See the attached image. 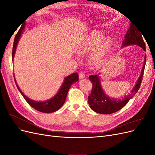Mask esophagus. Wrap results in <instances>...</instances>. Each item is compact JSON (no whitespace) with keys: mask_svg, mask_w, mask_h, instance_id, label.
<instances>
[{"mask_svg":"<svg viewBox=\"0 0 155 155\" xmlns=\"http://www.w3.org/2000/svg\"><path fill=\"white\" fill-rule=\"evenodd\" d=\"M84 78H85V74H84V73L81 72V73L79 74V79H83Z\"/></svg>","mask_w":155,"mask_h":155,"instance_id":"34e87169","label":"esophagus"}]
</instances>
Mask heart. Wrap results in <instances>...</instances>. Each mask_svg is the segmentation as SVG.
I'll list each match as a JSON object with an SVG mask.
<instances>
[{
    "label": "heart",
    "mask_w": 155,
    "mask_h": 155,
    "mask_svg": "<svg viewBox=\"0 0 155 155\" xmlns=\"http://www.w3.org/2000/svg\"><path fill=\"white\" fill-rule=\"evenodd\" d=\"M101 33L94 31L85 37L78 46L79 54H87L96 49L90 56V62L94 68L104 64L113 45V41L109 37L101 42Z\"/></svg>",
    "instance_id": "heart-1"
}]
</instances>
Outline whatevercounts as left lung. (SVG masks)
<instances>
[{
    "instance_id": "1",
    "label": "left lung",
    "mask_w": 155,
    "mask_h": 155,
    "mask_svg": "<svg viewBox=\"0 0 155 155\" xmlns=\"http://www.w3.org/2000/svg\"><path fill=\"white\" fill-rule=\"evenodd\" d=\"M142 33L138 29L135 25L130 22V27L126 33L125 39L123 41V46L131 45H137L140 46L145 51V45L142 35ZM146 62V55H145L144 64L142 68L141 74L136 83L134 87L131 90L128 96H125L121 99H114L107 96L103 91L100 79L98 75H91L89 76V79L92 84V89L91 94L88 96V104L91 109L97 113L101 114H109L120 110L127 104L139 90L142 81L144 69Z\"/></svg>"
}]
</instances>
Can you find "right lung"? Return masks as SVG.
Returning a JSON list of instances; mask_svg holds the SVG:
<instances>
[{
	"mask_svg": "<svg viewBox=\"0 0 155 155\" xmlns=\"http://www.w3.org/2000/svg\"><path fill=\"white\" fill-rule=\"evenodd\" d=\"M25 27V23L22 24L21 28L19 29V30H18L17 35H15V39H14L13 50H12L13 59L14 58V55H15V52L18 40L20 39L21 35L22 34L23 30H24ZM14 79H15V82L16 83L18 90L19 91L22 96L24 97L25 100L28 102V104L31 107H33L35 110L41 112L51 113V112H55L56 110H59L60 108L63 106L65 100H66V97L67 96L68 90L74 83L77 82L78 81L79 76H78V73L76 72L72 74H70L67 78H65L63 85L61 87L58 94H56V95L54 96V97L51 98V99H50L49 100L45 101H36L34 100H32L30 99V98L26 97V95L24 94V93L21 91L20 88L17 85L16 80L15 79V76H14Z\"/></svg>",
	"mask_w": 155,
	"mask_h": 155,
	"instance_id": "obj_1",
	"label": "right lung"
}]
</instances>
